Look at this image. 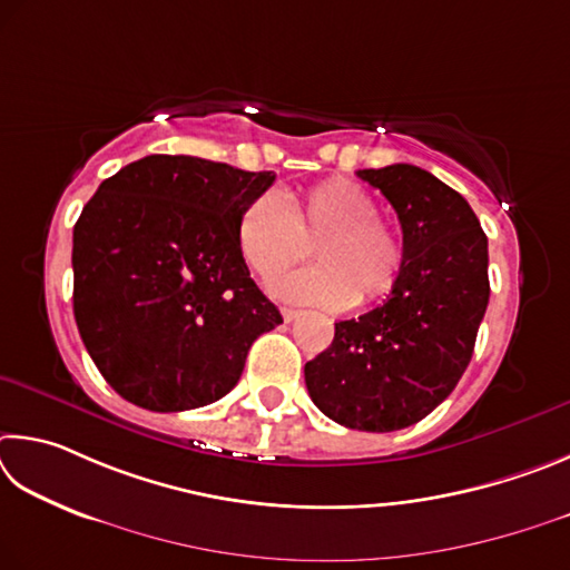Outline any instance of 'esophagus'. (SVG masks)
Instances as JSON below:
<instances>
[{"instance_id": "obj_1", "label": "esophagus", "mask_w": 570, "mask_h": 570, "mask_svg": "<svg viewBox=\"0 0 570 570\" xmlns=\"http://www.w3.org/2000/svg\"><path fill=\"white\" fill-rule=\"evenodd\" d=\"M303 313L301 311H295V307H283V321L285 323H293V321H297V317H301Z\"/></svg>"}]
</instances>
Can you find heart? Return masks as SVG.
Listing matches in <instances>:
<instances>
[{"instance_id":"heart-1","label":"heart","mask_w":570,"mask_h":570,"mask_svg":"<svg viewBox=\"0 0 570 570\" xmlns=\"http://www.w3.org/2000/svg\"><path fill=\"white\" fill-rule=\"evenodd\" d=\"M237 245L259 277H273L305 253L315 237L317 265L279 275L269 291L291 303L331 311L371 305L393 293L403 273V237L381 219V205L353 179L331 177L287 203L277 189L249 199L237 217Z\"/></svg>"}]
</instances>
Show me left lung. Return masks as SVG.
Here are the masks:
<instances>
[{
	"mask_svg": "<svg viewBox=\"0 0 570 570\" xmlns=\"http://www.w3.org/2000/svg\"><path fill=\"white\" fill-rule=\"evenodd\" d=\"M403 227L405 263L375 311L335 323L305 363L313 403L353 431L391 433L433 413L473 357L488 295V237L453 187L415 165L357 169Z\"/></svg>",
	"mask_w": 570,
	"mask_h": 570,
	"instance_id": "8db88e82",
	"label": "left lung"
}]
</instances>
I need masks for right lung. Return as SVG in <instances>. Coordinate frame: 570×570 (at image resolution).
I'll list each match as a JSON object with an SVG mask.
<instances>
[{
  "label": "right lung",
  "instance_id": "add662e5",
  "mask_svg": "<svg viewBox=\"0 0 570 570\" xmlns=\"http://www.w3.org/2000/svg\"><path fill=\"white\" fill-rule=\"evenodd\" d=\"M275 183L189 155H149L107 177L72 237L75 321L105 381L139 407L219 401L249 345L283 323L249 277L237 217Z\"/></svg>",
  "mask_w": 570,
  "mask_h": 570
}]
</instances>
